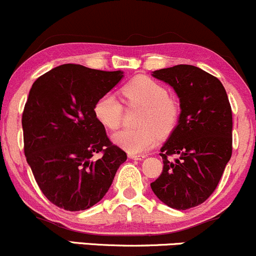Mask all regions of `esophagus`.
Here are the masks:
<instances>
[{
    "mask_svg": "<svg viewBox=\"0 0 256 256\" xmlns=\"http://www.w3.org/2000/svg\"><path fill=\"white\" fill-rule=\"evenodd\" d=\"M146 157H147L146 154H131V153H128V158H131V160H144V158H146Z\"/></svg>",
    "mask_w": 256,
    "mask_h": 256,
    "instance_id": "1",
    "label": "esophagus"
}]
</instances>
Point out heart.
<instances>
[{"instance_id":"b5f03b06","label":"heart","mask_w":256,"mask_h":256,"mask_svg":"<svg viewBox=\"0 0 256 256\" xmlns=\"http://www.w3.org/2000/svg\"><path fill=\"white\" fill-rule=\"evenodd\" d=\"M121 96L128 106H142L137 125L140 128H124L112 134V141L131 154L144 153L157 144L158 130L166 135L176 126L179 109L168 96L162 84L150 77L140 76L128 80L121 88ZM96 119L106 128H119L122 118V104L114 93L99 96L93 106Z\"/></svg>"}]
</instances>
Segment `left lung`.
Instances as JSON below:
<instances>
[{
  "instance_id": "left-lung-1",
  "label": "left lung",
  "mask_w": 256,
  "mask_h": 256,
  "mask_svg": "<svg viewBox=\"0 0 256 256\" xmlns=\"http://www.w3.org/2000/svg\"><path fill=\"white\" fill-rule=\"evenodd\" d=\"M179 98L178 124L160 154L163 172L150 182L154 195L176 210L195 207L218 185L232 156V109L218 78L192 64L152 72ZM177 156L174 161L168 155Z\"/></svg>"
}]
</instances>
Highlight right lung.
I'll list each match as a JSON object with an SVG mask.
<instances>
[{"label":"right lung","mask_w":256,"mask_h":256,"mask_svg":"<svg viewBox=\"0 0 256 256\" xmlns=\"http://www.w3.org/2000/svg\"><path fill=\"white\" fill-rule=\"evenodd\" d=\"M122 78V71L67 64L32 86L22 116L24 154L54 205L67 211L90 208L104 198L128 158L93 114L96 99ZM99 152L102 157L93 160Z\"/></svg>","instance_id":"1"}]
</instances>
